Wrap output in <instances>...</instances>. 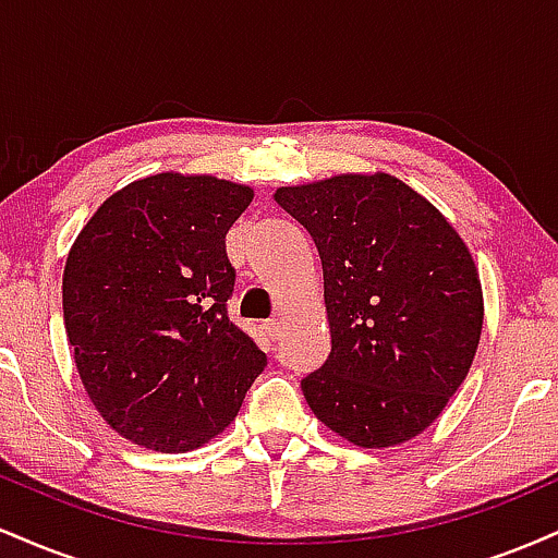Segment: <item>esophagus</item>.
Instances as JSON below:
<instances>
[{
	"instance_id": "34e87169",
	"label": "esophagus",
	"mask_w": 558,
	"mask_h": 558,
	"mask_svg": "<svg viewBox=\"0 0 558 558\" xmlns=\"http://www.w3.org/2000/svg\"><path fill=\"white\" fill-rule=\"evenodd\" d=\"M262 328H265V332H267V336H270V338H278L280 336V328H283V325H280V319H267V323L265 325H262Z\"/></svg>"
}]
</instances>
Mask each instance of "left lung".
<instances>
[{
	"label": "left lung",
	"mask_w": 558,
	"mask_h": 558,
	"mask_svg": "<svg viewBox=\"0 0 558 558\" xmlns=\"http://www.w3.org/2000/svg\"><path fill=\"white\" fill-rule=\"evenodd\" d=\"M310 230L332 349L301 380L319 422L362 448L425 430L462 386L483 330V288L464 241L399 178L336 175L278 189Z\"/></svg>",
	"instance_id": "obj_1"
}]
</instances>
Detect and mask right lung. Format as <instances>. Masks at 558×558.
<instances>
[{
  "instance_id": "right-lung-1",
  "label": "right lung",
  "mask_w": 558,
  "mask_h": 558,
  "mask_svg": "<svg viewBox=\"0 0 558 558\" xmlns=\"http://www.w3.org/2000/svg\"><path fill=\"white\" fill-rule=\"evenodd\" d=\"M248 185L159 172L96 209L70 248L62 312L88 399L123 438L191 451L222 433L267 367L230 323L226 235Z\"/></svg>"
}]
</instances>
